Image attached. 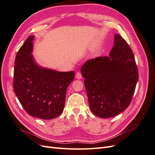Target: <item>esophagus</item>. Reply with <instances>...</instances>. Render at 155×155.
I'll use <instances>...</instances> for the list:
<instances>
[{"instance_id":"34e87169","label":"esophagus","mask_w":155,"mask_h":155,"mask_svg":"<svg viewBox=\"0 0 155 155\" xmlns=\"http://www.w3.org/2000/svg\"><path fill=\"white\" fill-rule=\"evenodd\" d=\"M76 78L77 79H81L82 78V74H81V73L80 72H76Z\"/></svg>"}]
</instances>
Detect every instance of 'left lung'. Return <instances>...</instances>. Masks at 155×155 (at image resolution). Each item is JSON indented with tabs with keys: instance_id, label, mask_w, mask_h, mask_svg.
Instances as JSON below:
<instances>
[{
	"instance_id": "8db88e82",
	"label": "left lung",
	"mask_w": 155,
	"mask_h": 155,
	"mask_svg": "<svg viewBox=\"0 0 155 155\" xmlns=\"http://www.w3.org/2000/svg\"><path fill=\"white\" fill-rule=\"evenodd\" d=\"M81 71L94 114L110 118L129 107L138 80V70L132 50L121 35H115L109 56L87 61Z\"/></svg>"
}]
</instances>
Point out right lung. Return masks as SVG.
Masks as SVG:
<instances>
[{
    "instance_id": "right-lung-1",
    "label": "right lung",
    "mask_w": 155,
    "mask_h": 155,
    "mask_svg": "<svg viewBox=\"0 0 155 155\" xmlns=\"http://www.w3.org/2000/svg\"><path fill=\"white\" fill-rule=\"evenodd\" d=\"M34 38L28 37L16 55L13 90L28 114L50 120L63 111L67 89L74 80V72H57L37 66L31 54Z\"/></svg>"
}]
</instances>
